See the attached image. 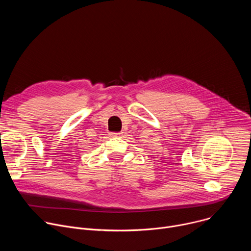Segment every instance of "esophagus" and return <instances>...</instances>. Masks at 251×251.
Masks as SVG:
<instances>
[{
    "label": "esophagus",
    "mask_w": 251,
    "mask_h": 251,
    "mask_svg": "<svg viewBox=\"0 0 251 251\" xmlns=\"http://www.w3.org/2000/svg\"><path fill=\"white\" fill-rule=\"evenodd\" d=\"M122 132H118V133H112V136H121Z\"/></svg>",
    "instance_id": "obj_1"
}]
</instances>
